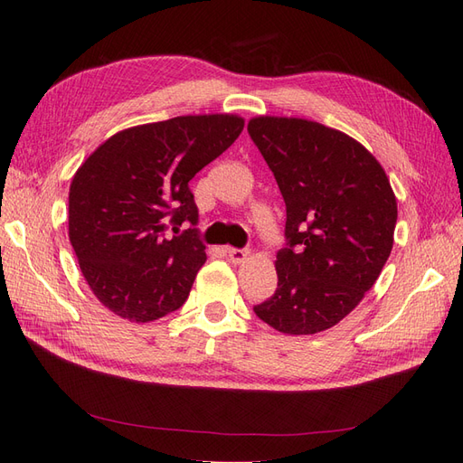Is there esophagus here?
Here are the masks:
<instances>
[{
	"instance_id": "esophagus-1",
	"label": "esophagus",
	"mask_w": 463,
	"mask_h": 463,
	"mask_svg": "<svg viewBox=\"0 0 463 463\" xmlns=\"http://www.w3.org/2000/svg\"><path fill=\"white\" fill-rule=\"evenodd\" d=\"M226 253H228L230 260L235 262V264L245 262L247 257H249V250H245V249H235V247H230V249L226 250Z\"/></svg>"
}]
</instances>
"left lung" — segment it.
I'll list each match as a JSON object with an SVG mask.
<instances>
[{"mask_svg": "<svg viewBox=\"0 0 463 463\" xmlns=\"http://www.w3.org/2000/svg\"><path fill=\"white\" fill-rule=\"evenodd\" d=\"M247 131L286 203L278 288L253 311L284 334L332 328L390 257L398 220L390 181L365 146L317 121L262 116Z\"/></svg>", "mask_w": 463, "mask_h": 463, "instance_id": "left-lung-1", "label": "left lung"}]
</instances>
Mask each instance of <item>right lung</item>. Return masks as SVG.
Wrapping results in <instances>:
<instances>
[{
    "instance_id": "add662e5",
    "label": "right lung",
    "mask_w": 463,
    "mask_h": 463,
    "mask_svg": "<svg viewBox=\"0 0 463 463\" xmlns=\"http://www.w3.org/2000/svg\"><path fill=\"white\" fill-rule=\"evenodd\" d=\"M241 131L243 119L228 114L146 123L109 137L79 167L69 189V240L111 313L150 322L187 301L206 260L189 181ZM181 222L190 228L179 232Z\"/></svg>"
}]
</instances>
